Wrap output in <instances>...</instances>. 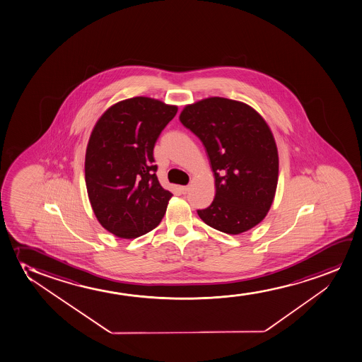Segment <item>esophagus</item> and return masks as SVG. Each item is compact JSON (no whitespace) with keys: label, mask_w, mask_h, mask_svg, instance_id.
Returning a JSON list of instances; mask_svg holds the SVG:
<instances>
[{"label":"esophagus","mask_w":362,"mask_h":362,"mask_svg":"<svg viewBox=\"0 0 362 362\" xmlns=\"http://www.w3.org/2000/svg\"><path fill=\"white\" fill-rule=\"evenodd\" d=\"M179 190L183 194H187L188 193L189 187L188 185H182V187H179Z\"/></svg>","instance_id":"obj_1"}]
</instances>
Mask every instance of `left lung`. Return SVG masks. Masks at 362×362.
<instances>
[{
    "label": "left lung",
    "instance_id": "left-lung-1",
    "mask_svg": "<svg viewBox=\"0 0 362 362\" xmlns=\"http://www.w3.org/2000/svg\"><path fill=\"white\" fill-rule=\"evenodd\" d=\"M179 120L202 140L215 175V199L199 217L228 235L260 223L279 179L276 142L264 117L243 102L210 97L185 105Z\"/></svg>",
    "mask_w": 362,
    "mask_h": 362
}]
</instances>
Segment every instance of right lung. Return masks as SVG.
<instances>
[{
	"label": "right lung",
	"instance_id": "right-lung-1",
	"mask_svg": "<svg viewBox=\"0 0 362 362\" xmlns=\"http://www.w3.org/2000/svg\"><path fill=\"white\" fill-rule=\"evenodd\" d=\"M177 112V105L158 99H124L109 107L90 132L85 158L90 206L119 238L146 235L165 216L173 194L156 175L153 147Z\"/></svg>",
	"mask_w": 362,
	"mask_h": 362
}]
</instances>
